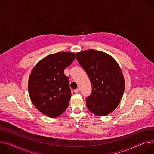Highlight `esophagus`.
<instances>
[{"instance_id":"esophagus-1","label":"esophagus","mask_w":154,"mask_h":154,"mask_svg":"<svg viewBox=\"0 0 154 154\" xmlns=\"http://www.w3.org/2000/svg\"><path fill=\"white\" fill-rule=\"evenodd\" d=\"M74 93H79V92L80 91V89H79V88H77V89H76V90H74Z\"/></svg>"}]
</instances>
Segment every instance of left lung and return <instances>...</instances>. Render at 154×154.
Segmentation results:
<instances>
[{
	"instance_id": "1",
	"label": "left lung",
	"mask_w": 154,
	"mask_h": 154,
	"mask_svg": "<svg viewBox=\"0 0 154 154\" xmlns=\"http://www.w3.org/2000/svg\"><path fill=\"white\" fill-rule=\"evenodd\" d=\"M75 57L92 85L91 94L86 98L88 108L99 116L113 112L125 89L123 74L117 62L108 54L94 49L77 52Z\"/></svg>"
}]
</instances>
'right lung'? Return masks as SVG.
<instances>
[{"label": "right lung", "instance_id": "add662e5", "mask_svg": "<svg viewBox=\"0 0 154 154\" xmlns=\"http://www.w3.org/2000/svg\"><path fill=\"white\" fill-rule=\"evenodd\" d=\"M75 58L72 52H58L40 60L29 77L28 90L30 99L38 110L49 117L62 114L71 97L69 78L64 74Z\"/></svg>", "mask_w": 154, "mask_h": 154}]
</instances>
